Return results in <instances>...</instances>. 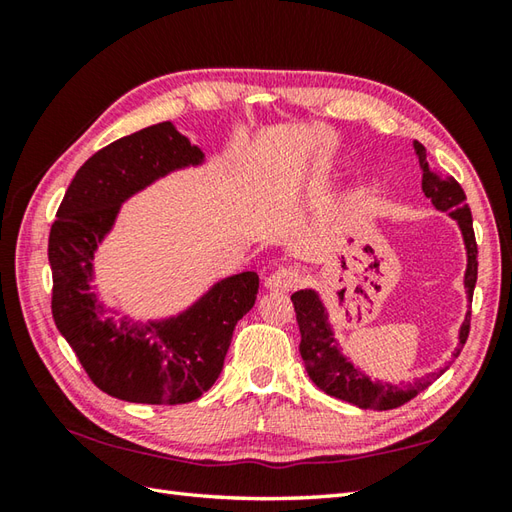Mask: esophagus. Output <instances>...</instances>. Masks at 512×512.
<instances>
[{
	"mask_svg": "<svg viewBox=\"0 0 512 512\" xmlns=\"http://www.w3.org/2000/svg\"><path fill=\"white\" fill-rule=\"evenodd\" d=\"M301 281H303V275H301V270H299V268L284 266V268L275 270V273L270 275V277H266L264 284H266V288H268V290L290 292V290L299 288V286H301Z\"/></svg>",
	"mask_w": 512,
	"mask_h": 512,
	"instance_id": "1",
	"label": "esophagus"
}]
</instances>
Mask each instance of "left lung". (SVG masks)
Instances as JSON below:
<instances>
[{
    "mask_svg": "<svg viewBox=\"0 0 512 512\" xmlns=\"http://www.w3.org/2000/svg\"><path fill=\"white\" fill-rule=\"evenodd\" d=\"M413 147H416V154L420 160L424 195L431 198L436 209L449 211L453 220H458L462 228L466 255H469L464 286H466L469 301H473V290L477 281V242L473 233L471 209L466 206L464 189L453 176H442L440 171H436L429 165L427 149H424L420 143H413ZM290 299L295 303L297 323L301 332V343H299L301 358L303 363H306L312 383L319 389H323L325 394L345 402H352V405L361 409L387 411V409H396L400 405H405V402H409L411 398H416L420 391H424L433 383V380H438L444 372H447V367L438 369V372L413 380V383L405 387H396L389 383H374V380H369L363 372H358V369L339 352L332 328L328 323V312H325L317 292L297 290ZM469 330H471V310L466 312V319L460 328V343H458V350L453 352V358H458V354L462 352L466 339H469Z\"/></svg>",
    "mask_w": 512,
    "mask_h": 512,
    "instance_id": "obj_1",
    "label": "left lung"
}]
</instances>
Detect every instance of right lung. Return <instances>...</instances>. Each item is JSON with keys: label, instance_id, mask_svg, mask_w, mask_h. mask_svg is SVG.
<instances>
[{"label": "right lung", "instance_id": "1", "mask_svg": "<svg viewBox=\"0 0 512 512\" xmlns=\"http://www.w3.org/2000/svg\"><path fill=\"white\" fill-rule=\"evenodd\" d=\"M202 158L169 121L118 138L76 171L50 228L54 323L92 383L114 398L143 405L200 398L222 372L237 321L255 306L259 275L250 270L222 279L178 317L145 325L107 314L90 288L94 250L121 204Z\"/></svg>", "mask_w": 512, "mask_h": 512}]
</instances>
